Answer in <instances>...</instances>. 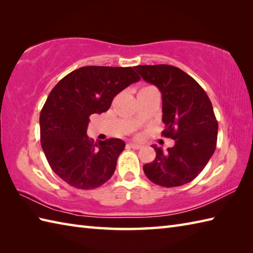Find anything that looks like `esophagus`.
Listing matches in <instances>:
<instances>
[{
    "instance_id": "esophagus-1",
    "label": "esophagus",
    "mask_w": 253,
    "mask_h": 253,
    "mask_svg": "<svg viewBox=\"0 0 253 253\" xmlns=\"http://www.w3.org/2000/svg\"><path fill=\"white\" fill-rule=\"evenodd\" d=\"M129 146L132 148V149H136V150H138V149H140L142 146L141 144H139V143H136V142H129Z\"/></svg>"
}]
</instances>
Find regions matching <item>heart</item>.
Listing matches in <instances>:
<instances>
[{"label":"heart","mask_w":253,"mask_h":253,"mask_svg":"<svg viewBox=\"0 0 253 253\" xmlns=\"http://www.w3.org/2000/svg\"><path fill=\"white\" fill-rule=\"evenodd\" d=\"M150 87H151V85H147V87H143L142 89H146V88H150Z\"/></svg>","instance_id":"obj_1"}]
</instances>
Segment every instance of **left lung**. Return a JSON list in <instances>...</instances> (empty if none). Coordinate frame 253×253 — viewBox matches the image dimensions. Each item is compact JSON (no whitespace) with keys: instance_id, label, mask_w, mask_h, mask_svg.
I'll return each mask as SVG.
<instances>
[{"instance_id":"obj_1","label":"left lung","mask_w":253,"mask_h":253,"mask_svg":"<svg viewBox=\"0 0 253 253\" xmlns=\"http://www.w3.org/2000/svg\"><path fill=\"white\" fill-rule=\"evenodd\" d=\"M133 68L160 89L165 124L162 135L175 140L166 152L153 146L157 157L143 165L144 174L162 187L188 184L206 168L216 148L218 124L211 101L201 85L178 67L160 64Z\"/></svg>"}]
</instances>
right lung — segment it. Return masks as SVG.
<instances>
[{"instance_id": "obj_1", "label": "right lung", "mask_w": 253, "mask_h": 253, "mask_svg": "<svg viewBox=\"0 0 253 253\" xmlns=\"http://www.w3.org/2000/svg\"><path fill=\"white\" fill-rule=\"evenodd\" d=\"M138 80L132 67L84 66L52 89L40 113V141L52 170L68 185L94 189L114 174L125 142H94L87 136L89 117L106 112L114 96Z\"/></svg>"}]
</instances>
